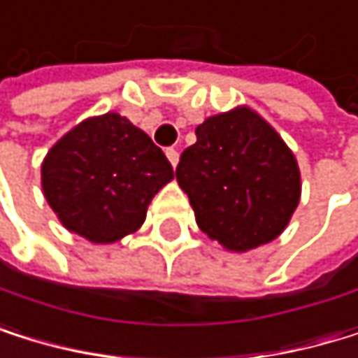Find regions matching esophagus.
I'll return each instance as SVG.
<instances>
[{"mask_svg": "<svg viewBox=\"0 0 358 358\" xmlns=\"http://www.w3.org/2000/svg\"><path fill=\"white\" fill-rule=\"evenodd\" d=\"M166 157H169V162H171L173 166L179 164V151H177V149H166Z\"/></svg>", "mask_w": 358, "mask_h": 358, "instance_id": "esophagus-1", "label": "esophagus"}]
</instances>
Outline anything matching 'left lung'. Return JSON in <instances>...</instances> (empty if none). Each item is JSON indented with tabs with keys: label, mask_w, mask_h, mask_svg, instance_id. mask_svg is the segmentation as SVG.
<instances>
[{
	"label": "left lung",
	"mask_w": 358,
	"mask_h": 358,
	"mask_svg": "<svg viewBox=\"0 0 358 358\" xmlns=\"http://www.w3.org/2000/svg\"><path fill=\"white\" fill-rule=\"evenodd\" d=\"M177 181L199 228L228 252H250L280 237L301 199L294 153L250 106L207 117L196 128Z\"/></svg>",
	"instance_id": "1"
}]
</instances>
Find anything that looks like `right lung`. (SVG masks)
I'll return each instance as SVG.
<instances>
[{
    "label": "right lung",
    "mask_w": 358,
    "mask_h": 358,
    "mask_svg": "<svg viewBox=\"0 0 358 358\" xmlns=\"http://www.w3.org/2000/svg\"><path fill=\"white\" fill-rule=\"evenodd\" d=\"M173 177L162 149L119 113L80 121L42 162L46 203L70 232L92 243L136 232L151 199Z\"/></svg>",
    "instance_id": "add662e5"
}]
</instances>
